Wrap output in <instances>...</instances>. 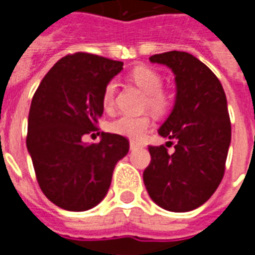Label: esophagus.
Returning <instances> with one entry per match:
<instances>
[{
  "label": "esophagus",
  "instance_id": "esophagus-1",
  "mask_svg": "<svg viewBox=\"0 0 255 255\" xmlns=\"http://www.w3.org/2000/svg\"><path fill=\"white\" fill-rule=\"evenodd\" d=\"M129 147H131V150H136V149H140V147H142V144L138 143V142H135V140H131V142H129Z\"/></svg>",
  "mask_w": 255,
  "mask_h": 255
}]
</instances>
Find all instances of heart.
Returning a JSON list of instances; mask_svg holds the SVG:
<instances>
[{"mask_svg": "<svg viewBox=\"0 0 255 255\" xmlns=\"http://www.w3.org/2000/svg\"><path fill=\"white\" fill-rule=\"evenodd\" d=\"M131 80L138 86L143 93H146L144 106L155 115L165 113L169 108L171 100L165 91H162V78L157 71L149 67H138L131 72ZM116 82L112 80L106 84L104 94H102V104L106 111H111L115 106V95H116ZM150 127V117L147 115L140 116H131V115H122L113 122L109 123V131L117 135H123L131 139H139L143 136Z\"/></svg>", "mask_w": 255, "mask_h": 255, "instance_id": "obj_1", "label": "heart"}]
</instances>
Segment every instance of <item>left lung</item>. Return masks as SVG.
Returning <instances> with one entry per match:
<instances>
[{"mask_svg": "<svg viewBox=\"0 0 255 255\" xmlns=\"http://www.w3.org/2000/svg\"><path fill=\"white\" fill-rule=\"evenodd\" d=\"M150 61L164 64L175 73L176 101L158 133L176 144L172 154L164 144L149 146L151 161L143 172L144 186L162 209L190 212L213 195L224 176L231 143L224 89L190 53H161Z\"/></svg>", "mask_w": 255, "mask_h": 255, "instance_id": "8db88e82", "label": "left lung"}]
</instances>
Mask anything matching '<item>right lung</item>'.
<instances>
[{"instance_id": "obj_1", "label": "right lung", "mask_w": 255, "mask_h": 255, "mask_svg": "<svg viewBox=\"0 0 255 255\" xmlns=\"http://www.w3.org/2000/svg\"><path fill=\"white\" fill-rule=\"evenodd\" d=\"M122 61L90 54H68L53 65L32 97L27 149L42 192L58 208H94L111 187L117 161L129 150L122 135L101 132L100 143L82 136L97 129L104 113L106 84Z\"/></svg>"}]
</instances>
